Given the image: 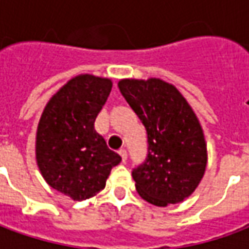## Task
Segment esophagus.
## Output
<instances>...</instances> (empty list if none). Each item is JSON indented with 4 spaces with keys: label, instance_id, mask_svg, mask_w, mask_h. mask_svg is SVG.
<instances>
[{
    "label": "esophagus",
    "instance_id": "34e87169",
    "mask_svg": "<svg viewBox=\"0 0 249 249\" xmlns=\"http://www.w3.org/2000/svg\"><path fill=\"white\" fill-rule=\"evenodd\" d=\"M119 153H120V156H121V159H123V162L126 161V156H128L126 151H125V149H120Z\"/></svg>",
    "mask_w": 249,
    "mask_h": 249
}]
</instances>
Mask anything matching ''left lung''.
<instances>
[{
  "mask_svg": "<svg viewBox=\"0 0 249 249\" xmlns=\"http://www.w3.org/2000/svg\"><path fill=\"white\" fill-rule=\"evenodd\" d=\"M119 88L148 135V156L132 171L141 197L157 207L181 203L207 167V144L191 105L160 78L120 80Z\"/></svg>",
  "mask_w": 249,
  "mask_h": 249,
  "instance_id": "obj_1",
  "label": "left lung"
}]
</instances>
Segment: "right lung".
Returning a JSON list of instances; mask_svg holds the SVG:
<instances>
[{"label": "right lung", "instance_id": "1", "mask_svg": "<svg viewBox=\"0 0 249 249\" xmlns=\"http://www.w3.org/2000/svg\"><path fill=\"white\" fill-rule=\"evenodd\" d=\"M112 90L109 78L73 77L48 101L36 135V160L45 181L76 201L105 188L121 157L94 129Z\"/></svg>", "mask_w": 249, "mask_h": 249}]
</instances>
